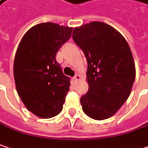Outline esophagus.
Wrapping results in <instances>:
<instances>
[{"instance_id":"1","label":"esophagus","mask_w":148,"mask_h":148,"mask_svg":"<svg viewBox=\"0 0 148 148\" xmlns=\"http://www.w3.org/2000/svg\"><path fill=\"white\" fill-rule=\"evenodd\" d=\"M80 79V76H79V74H75V76L74 77V81L75 82H77Z\"/></svg>"}]
</instances>
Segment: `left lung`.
Segmentation results:
<instances>
[{"label":"left lung","instance_id":"obj_1","mask_svg":"<svg viewBox=\"0 0 148 148\" xmlns=\"http://www.w3.org/2000/svg\"><path fill=\"white\" fill-rule=\"evenodd\" d=\"M72 38L87 61L89 89L80 99L82 110L95 120L107 119L128 99L135 79L129 45L116 30L101 22L74 28Z\"/></svg>","mask_w":148,"mask_h":148}]
</instances>
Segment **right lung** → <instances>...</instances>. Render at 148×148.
<instances>
[{"mask_svg":"<svg viewBox=\"0 0 148 148\" xmlns=\"http://www.w3.org/2000/svg\"><path fill=\"white\" fill-rule=\"evenodd\" d=\"M72 30L53 23L38 24L24 35L15 54L18 94L28 110L41 118L59 114L70 91V78L63 74L56 56Z\"/></svg>","mask_w":148,"mask_h":148,"instance_id":"right-lung-1","label":"right lung"}]
</instances>
